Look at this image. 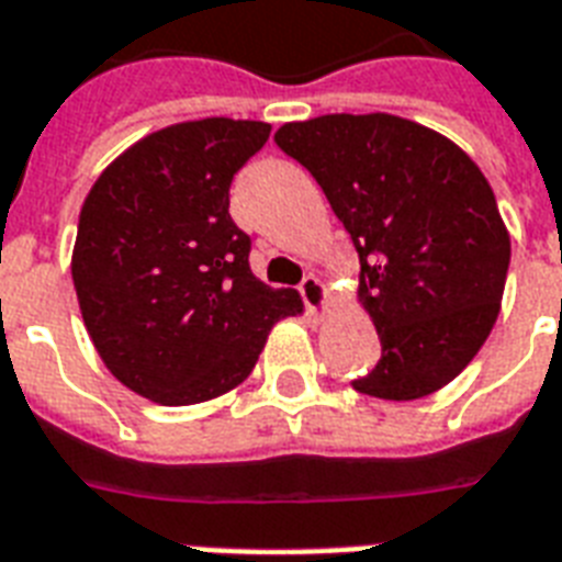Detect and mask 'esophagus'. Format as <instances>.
Returning a JSON list of instances; mask_svg holds the SVG:
<instances>
[{
	"instance_id": "obj_1",
	"label": "esophagus",
	"mask_w": 562,
	"mask_h": 562,
	"mask_svg": "<svg viewBox=\"0 0 562 562\" xmlns=\"http://www.w3.org/2000/svg\"><path fill=\"white\" fill-rule=\"evenodd\" d=\"M300 297H303L308 312H317V308H326L329 294H326V285L317 277H306V280L300 282Z\"/></svg>"
}]
</instances>
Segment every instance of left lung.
<instances>
[{
  "mask_svg": "<svg viewBox=\"0 0 562 562\" xmlns=\"http://www.w3.org/2000/svg\"><path fill=\"white\" fill-rule=\"evenodd\" d=\"M273 143L359 250L382 359L352 387L393 402L440 391L487 341L505 294L510 236L487 178L452 139L387 113L289 122Z\"/></svg>",
  "mask_w": 562,
  "mask_h": 562,
  "instance_id": "obj_1",
  "label": "left lung"
}]
</instances>
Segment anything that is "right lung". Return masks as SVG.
<instances>
[{
	"label": "right lung",
	"mask_w": 562,
	"mask_h": 562,
	"mask_svg": "<svg viewBox=\"0 0 562 562\" xmlns=\"http://www.w3.org/2000/svg\"><path fill=\"white\" fill-rule=\"evenodd\" d=\"M271 136L265 122L201 119L148 134L101 171L81 206L72 282L119 382L160 405L233 391L271 326L303 312L250 271L229 183Z\"/></svg>",
	"instance_id": "right-lung-1"
}]
</instances>
